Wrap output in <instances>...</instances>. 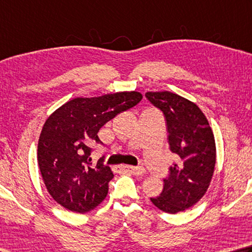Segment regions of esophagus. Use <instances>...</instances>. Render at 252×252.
<instances>
[{
	"label": "esophagus",
	"instance_id": "34e87169",
	"mask_svg": "<svg viewBox=\"0 0 252 252\" xmlns=\"http://www.w3.org/2000/svg\"><path fill=\"white\" fill-rule=\"evenodd\" d=\"M118 171H127L131 174L136 176H141L145 173V170L143 167H136V166H127V165H123V166H118Z\"/></svg>",
	"mask_w": 252,
	"mask_h": 252
}]
</instances>
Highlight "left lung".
Wrapping results in <instances>:
<instances>
[{
  "label": "left lung",
  "instance_id": "8db88e82",
  "mask_svg": "<svg viewBox=\"0 0 252 252\" xmlns=\"http://www.w3.org/2000/svg\"><path fill=\"white\" fill-rule=\"evenodd\" d=\"M145 95L165 116L170 150L177 155L162 193L151 202L167 214L184 212L203 197L212 182L216 164L213 130L203 111L189 99L170 91H149Z\"/></svg>",
  "mask_w": 252,
  "mask_h": 252
}]
</instances>
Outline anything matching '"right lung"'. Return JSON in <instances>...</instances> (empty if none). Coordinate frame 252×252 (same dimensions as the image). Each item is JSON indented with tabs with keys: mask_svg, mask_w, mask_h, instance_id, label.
I'll use <instances>...</instances> for the list:
<instances>
[{
	"mask_svg": "<svg viewBox=\"0 0 252 252\" xmlns=\"http://www.w3.org/2000/svg\"><path fill=\"white\" fill-rule=\"evenodd\" d=\"M138 91L71 99L45 121L37 145V162L49 195L70 212L85 214L106 198L111 168L100 158L91 163L90 143L108 121L138 104Z\"/></svg>",
	"mask_w": 252,
	"mask_h": 252,
	"instance_id": "1",
	"label": "right lung"
}]
</instances>
